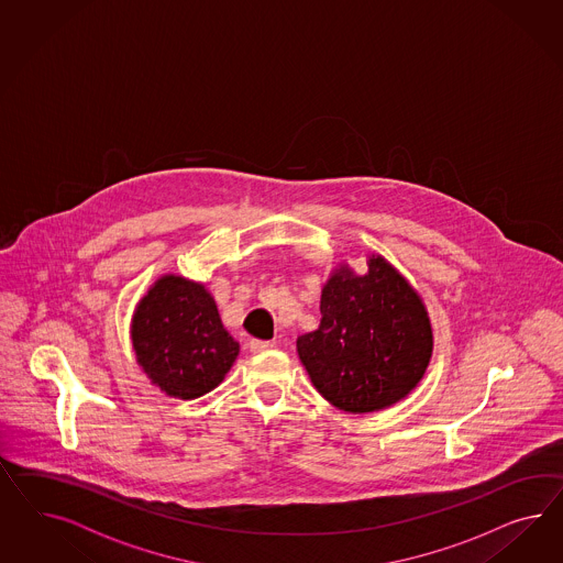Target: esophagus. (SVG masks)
<instances>
[{"label": "esophagus", "instance_id": "1", "mask_svg": "<svg viewBox=\"0 0 563 563\" xmlns=\"http://www.w3.org/2000/svg\"><path fill=\"white\" fill-rule=\"evenodd\" d=\"M273 346V342L268 341H256V339L250 341V351H252V353H264V351H271Z\"/></svg>", "mask_w": 563, "mask_h": 563}]
</instances>
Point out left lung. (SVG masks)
Here are the masks:
<instances>
[{"instance_id": "1", "label": "left lung", "mask_w": 563, "mask_h": 563, "mask_svg": "<svg viewBox=\"0 0 563 563\" xmlns=\"http://www.w3.org/2000/svg\"><path fill=\"white\" fill-rule=\"evenodd\" d=\"M320 325L297 339V355L316 390L353 415L388 409L423 379L433 330L426 303L379 254L367 273L339 264L320 295Z\"/></svg>"}]
</instances>
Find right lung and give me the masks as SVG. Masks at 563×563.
Listing matches in <instances>:
<instances>
[{"label": "right lung", "mask_w": 563, "mask_h": 563, "mask_svg": "<svg viewBox=\"0 0 563 563\" xmlns=\"http://www.w3.org/2000/svg\"><path fill=\"white\" fill-rule=\"evenodd\" d=\"M130 339L142 374L181 400L214 390L239 355L210 290L181 274L154 280L134 309Z\"/></svg>", "instance_id": "right-lung-1"}]
</instances>
